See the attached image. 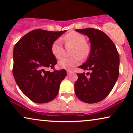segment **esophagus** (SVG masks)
Returning <instances> with one entry per match:
<instances>
[{
    "label": "esophagus",
    "instance_id": "obj_1",
    "mask_svg": "<svg viewBox=\"0 0 133 133\" xmlns=\"http://www.w3.org/2000/svg\"><path fill=\"white\" fill-rule=\"evenodd\" d=\"M72 72V70H67V74H68L71 73Z\"/></svg>",
    "mask_w": 133,
    "mask_h": 133
}]
</instances>
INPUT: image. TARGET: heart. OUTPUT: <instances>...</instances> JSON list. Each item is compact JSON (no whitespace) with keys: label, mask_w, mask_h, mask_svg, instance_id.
<instances>
[{"label":"heart","mask_w":133,"mask_h":133,"mask_svg":"<svg viewBox=\"0 0 133 133\" xmlns=\"http://www.w3.org/2000/svg\"><path fill=\"white\" fill-rule=\"evenodd\" d=\"M63 41L66 43L74 45L72 57H64L59 61V65L62 68L71 69L79 65L83 59L87 57L90 52V46L87 42L86 38L83 34L76 31H71L63 37ZM52 54L57 59L63 55V48L62 41L57 39L52 42L51 46Z\"/></svg>","instance_id":"b5f03b06"}]
</instances>
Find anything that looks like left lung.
Wrapping results in <instances>:
<instances>
[{
	"label": "left lung",
	"instance_id": "8db88e82",
	"mask_svg": "<svg viewBox=\"0 0 133 133\" xmlns=\"http://www.w3.org/2000/svg\"><path fill=\"white\" fill-rule=\"evenodd\" d=\"M88 36L91 43L88 59L79 66L90 71L77 73L74 90L83 102L94 103L104 99L111 91L119 74V56L116 47L105 32L94 28L75 30Z\"/></svg>",
	"mask_w": 133,
	"mask_h": 133
}]
</instances>
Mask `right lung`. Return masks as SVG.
Listing matches in <instances>:
<instances>
[{
	"label": "right lung",
	"instance_id": "1",
	"mask_svg": "<svg viewBox=\"0 0 133 133\" xmlns=\"http://www.w3.org/2000/svg\"><path fill=\"white\" fill-rule=\"evenodd\" d=\"M66 31L32 30L23 36L14 47L12 74L20 90L31 101L37 103L51 101L58 94L66 70L54 68L57 60L52 54L53 42Z\"/></svg>",
	"mask_w": 133,
	"mask_h": 133
}]
</instances>
